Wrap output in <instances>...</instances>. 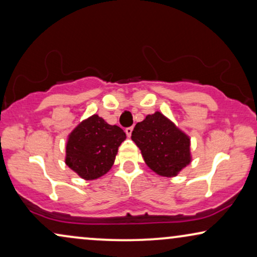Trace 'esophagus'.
Wrapping results in <instances>:
<instances>
[{
  "label": "esophagus",
  "mask_w": 257,
  "mask_h": 257,
  "mask_svg": "<svg viewBox=\"0 0 257 257\" xmlns=\"http://www.w3.org/2000/svg\"><path fill=\"white\" fill-rule=\"evenodd\" d=\"M132 133H133V126H128V128H125V134H126V136H129V138H131Z\"/></svg>",
  "instance_id": "obj_1"
}]
</instances>
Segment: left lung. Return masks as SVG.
<instances>
[{"label":"left lung","instance_id":"obj_1","mask_svg":"<svg viewBox=\"0 0 257 257\" xmlns=\"http://www.w3.org/2000/svg\"><path fill=\"white\" fill-rule=\"evenodd\" d=\"M132 140L148 167L159 175L173 177L191 162L188 136L159 111L136 123Z\"/></svg>","mask_w":257,"mask_h":257}]
</instances>
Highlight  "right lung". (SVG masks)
Returning <instances> with one entry per match:
<instances>
[{"instance_id":"obj_1","label":"right lung","mask_w":257,"mask_h":257,"mask_svg":"<svg viewBox=\"0 0 257 257\" xmlns=\"http://www.w3.org/2000/svg\"><path fill=\"white\" fill-rule=\"evenodd\" d=\"M124 140L123 129L93 115L70 134L65 161L83 179H97L111 168L119 145Z\"/></svg>"}]
</instances>
